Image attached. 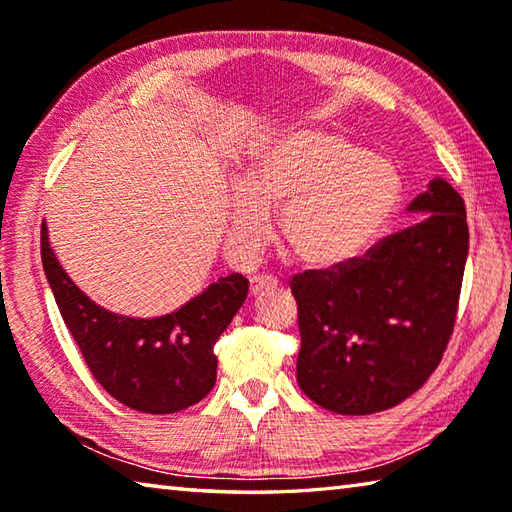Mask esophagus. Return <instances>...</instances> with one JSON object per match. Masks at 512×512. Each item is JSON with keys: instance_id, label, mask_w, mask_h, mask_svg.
I'll return each mask as SVG.
<instances>
[{"instance_id": "34e87169", "label": "esophagus", "mask_w": 512, "mask_h": 512, "mask_svg": "<svg viewBox=\"0 0 512 512\" xmlns=\"http://www.w3.org/2000/svg\"><path fill=\"white\" fill-rule=\"evenodd\" d=\"M277 284V280L273 275H266V273H257V275H253L250 277V293H262V291H268V289H273Z\"/></svg>"}]
</instances>
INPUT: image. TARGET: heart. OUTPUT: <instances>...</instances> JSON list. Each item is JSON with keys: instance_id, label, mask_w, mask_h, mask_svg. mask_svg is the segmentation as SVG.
I'll return each mask as SVG.
<instances>
[{"instance_id": "b5f03b06", "label": "heart", "mask_w": 512, "mask_h": 512, "mask_svg": "<svg viewBox=\"0 0 512 512\" xmlns=\"http://www.w3.org/2000/svg\"><path fill=\"white\" fill-rule=\"evenodd\" d=\"M402 176L393 160L320 128L277 135L250 155L230 201V239L253 253L280 210V239L298 262L329 268L359 257L395 214Z\"/></svg>"}]
</instances>
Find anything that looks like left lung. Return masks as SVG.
Masks as SVG:
<instances>
[{
	"instance_id": "8db88e82",
	"label": "left lung",
	"mask_w": 512,
	"mask_h": 512,
	"mask_svg": "<svg viewBox=\"0 0 512 512\" xmlns=\"http://www.w3.org/2000/svg\"><path fill=\"white\" fill-rule=\"evenodd\" d=\"M409 210L418 223L363 257L293 275L298 384L341 415L400 404L429 379L454 334L470 246L461 194L436 178Z\"/></svg>"
}]
</instances>
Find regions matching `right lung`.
I'll list each match as a JSON object with an SVG mask.
<instances>
[{"instance_id":"add662e5","label":"right lung","mask_w":512,"mask_h":512,"mask_svg":"<svg viewBox=\"0 0 512 512\" xmlns=\"http://www.w3.org/2000/svg\"><path fill=\"white\" fill-rule=\"evenodd\" d=\"M49 287L92 377L128 409L176 413L201 402L216 381L214 345L248 296V280L232 273L173 314L137 320L110 314L69 280L40 228Z\"/></svg>"}]
</instances>
